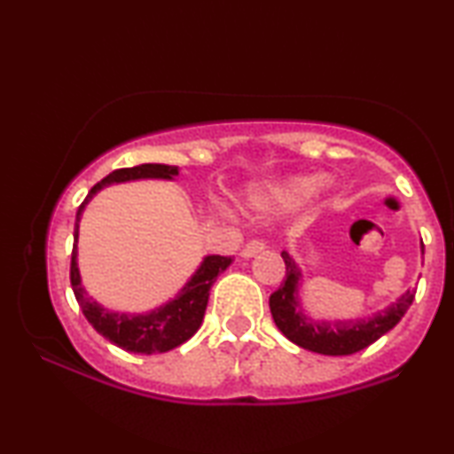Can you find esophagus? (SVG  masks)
<instances>
[{
  "instance_id": "1",
  "label": "esophagus",
  "mask_w": 454,
  "mask_h": 454,
  "mask_svg": "<svg viewBox=\"0 0 454 454\" xmlns=\"http://www.w3.org/2000/svg\"><path fill=\"white\" fill-rule=\"evenodd\" d=\"M264 248H267V244H264L262 239H250L248 244L244 246V250H241V256L252 258V256H256L258 252H262Z\"/></svg>"
}]
</instances>
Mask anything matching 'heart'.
<instances>
[{
	"label": "heart",
	"mask_w": 454,
	"mask_h": 454,
	"mask_svg": "<svg viewBox=\"0 0 454 454\" xmlns=\"http://www.w3.org/2000/svg\"><path fill=\"white\" fill-rule=\"evenodd\" d=\"M315 187H317L315 176H298V179H292L287 181V184L270 190L267 193V198L279 204H292V202H298V200H302L304 196H309Z\"/></svg>",
	"instance_id": "1"
}]
</instances>
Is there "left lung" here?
<instances>
[{"label":"left lung","mask_w":454,"mask_h":454,"mask_svg":"<svg viewBox=\"0 0 454 454\" xmlns=\"http://www.w3.org/2000/svg\"><path fill=\"white\" fill-rule=\"evenodd\" d=\"M281 258H284L286 262V278L281 281L278 290L270 294V315H273L275 325L281 329V333H284L290 342L298 344L300 348H306L310 352H319V355L329 356L355 355V352L367 348V346L373 344L375 340H380L381 335L390 332V329L403 319L404 313L409 310V306L413 304L415 300L417 287L404 292L396 302H392L386 310L373 315L371 319H361L356 323L310 321L309 317L302 315L296 298L300 279V270L296 267V262L292 261V256L287 254V252H281Z\"/></svg>","instance_id":"left-lung-1"}]
</instances>
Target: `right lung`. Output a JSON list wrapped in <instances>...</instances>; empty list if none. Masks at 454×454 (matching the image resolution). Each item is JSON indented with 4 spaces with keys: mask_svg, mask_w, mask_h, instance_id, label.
Masks as SVG:
<instances>
[{
    "mask_svg": "<svg viewBox=\"0 0 454 454\" xmlns=\"http://www.w3.org/2000/svg\"><path fill=\"white\" fill-rule=\"evenodd\" d=\"M173 175H179L176 167L168 164H139L133 168H116L108 176L98 181L87 193L83 204L76 210L74 221V244L73 254H70V286H73L74 298L83 310L85 319L91 323L99 335L119 348L127 352H137V355H156V352L173 350L181 346L198 332L202 325L206 304H208L210 287L216 278L231 264V256H206L202 267L196 270V275L187 281V286L179 292V296L170 300L168 304L160 306L158 310H152L150 315H119L104 310L102 306L87 296V292L81 286L79 269H76V238H79V219L83 213L85 204L90 202L96 192L104 185L119 184V181L141 179V176H158V179H170Z\"/></svg>",
    "mask_w": 454,
    "mask_h": 454,
    "instance_id": "add662e5",
    "label": "right lung"
}]
</instances>
